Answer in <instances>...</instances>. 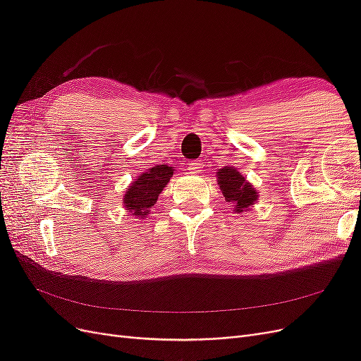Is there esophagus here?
Returning a JSON list of instances; mask_svg holds the SVG:
<instances>
[{
    "label": "esophagus",
    "instance_id": "34e87169",
    "mask_svg": "<svg viewBox=\"0 0 361 361\" xmlns=\"http://www.w3.org/2000/svg\"><path fill=\"white\" fill-rule=\"evenodd\" d=\"M203 166H204V164L200 159L199 161H192L190 166H188V170H190V173L195 174V173H200L203 170Z\"/></svg>",
    "mask_w": 361,
    "mask_h": 361
}]
</instances>
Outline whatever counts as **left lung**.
Instances as JSON below:
<instances>
[{"label": "left lung", "mask_w": 361, "mask_h": 361, "mask_svg": "<svg viewBox=\"0 0 361 361\" xmlns=\"http://www.w3.org/2000/svg\"><path fill=\"white\" fill-rule=\"evenodd\" d=\"M216 180L227 202L233 203L235 212L241 214L247 211L257 200V191L253 185L233 167L220 169L216 173Z\"/></svg>", "instance_id": "obj_1"}]
</instances>
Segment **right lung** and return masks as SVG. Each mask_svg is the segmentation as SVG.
<instances>
[{
	"label": "right lung",
	"instance_id": "obj_1",
	"mask_svg": "<svg viewBox=\"0 0 361 361\" xmlns=\"http://www.w3.org/2000/svg\"><path fill=\"white\" fill-rule=\"evenodd\" d=\"M173 167L161 164L152 167L146 173L138 176L123 195V204L130 215L143 218L149 214L150 207L158 200V195L166 188L170 178L173 176Z\"/></svg>",
	"mask_w": 361,
	"mask_h": 361
}]
</instances>
